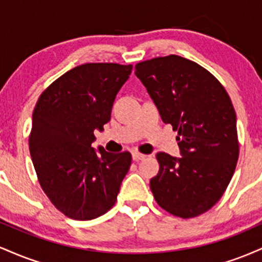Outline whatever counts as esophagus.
<instances>
[{
    "label": "esophagus",
    "instance_id": "1",
    "mask_svg": "<svg viewBox=\"0 0 262 262\" xmlns=\"http://www.w3.org/2000/svg\"><path fill=\"white\" fill-rule=\"evenodd\" d=\"M132 158H133L134 161H139V160H144V159L146 158V155L140 154V152L138 151H133L132 152Z\"/></svg>",
    "mask_w": 262,
    "mask_h": 262
}]
</instances>
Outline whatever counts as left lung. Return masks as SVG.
<instances>
[{"instance_id": "left-lung-1", "label": "left lung", "mask_w": 262, "mask_h": 262, "mask_svg": "<svg viewBox=\"0 0 262 262\" xmlns=\"http://www.w3.org/2000/svg\"><path fill=\"white\" fill-rule=\"evenodd\" d=\"M162 122L177 130L181 158L158 152L150 188L159 206L188 219L206 213L229 185L237 158L236 114L229 95L208 70L179 55L135 65Z\"/></svg>"}]
</instances>
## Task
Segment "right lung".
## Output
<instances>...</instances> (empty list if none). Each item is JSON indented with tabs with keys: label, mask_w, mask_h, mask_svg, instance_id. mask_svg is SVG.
Instances as JSON below:
<instances>
[{
	"label": "right lung",
	"mask_w": 262,
	"mask_h": 262,
	"mask_svg": "<svg viewBox=\"0 0 262 262\" xmlns=\"http://www.w3.org/2000/svg\"><path fill=\"white\" fill-rule=\"evenodd\" d=\"M132 69L113 62L76 66L38 98L29 151L41 188L66 217L90 221L116 203L132 155L95 151L93 132L110 122L114 98Z\"/></svg>",
	"instance_id": "right-lung-1"
}]
</instances>
